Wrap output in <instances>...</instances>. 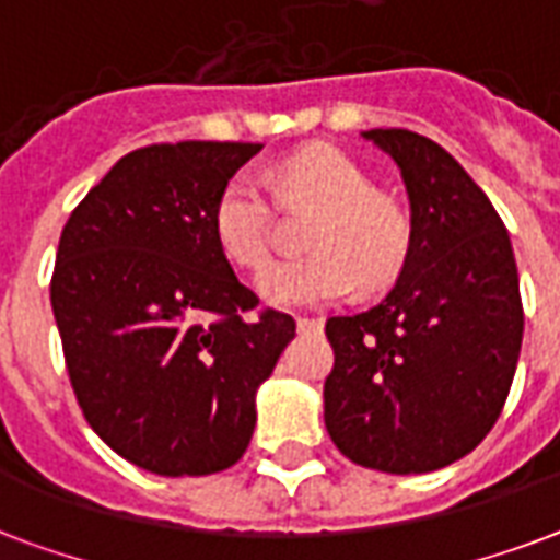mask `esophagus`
I'll return each instance as SVG.
<instances>
[{
  "label": "esophagus",
  "mask_w": 560,
  "mask_h": 560,
  "mask_svg": "<svg viewBox=\"0 0 560 560\" xmlns=\"http://www.w3.org/2000/svg\"><path fill=\"white\" fill-rule=\"evenodd\" d=\"M320 327H324V318H318V315H312V318H298V329H301V332H310V329Z\"/></svg>",
  "instance_id": "obj_1"
}]
</instances>
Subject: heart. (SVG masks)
<instances>
[{"mask_svg": "<svg viewBox=\"0 0 560 560\" xmlns=\"http://www.w3.org/2000/svg\"><path fill=\"white\" fill-rule=\"evenodd\" d=\"M277 201L318 210L310 245L315 254L277 262L257 280L271 306H320L362 283L380 289L397 280L411 250V219L397 198L376 192L374 177L336 149H310L271 172ZM212 236L224 257L245 271L271 259L275 201L257 177L233 175L212 203Z\"/></svg>", "mask_w": 560, "mask_h": 560, "instance_id": "obj_1", "label": "heart"}]
</instances>
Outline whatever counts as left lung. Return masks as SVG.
<instances>
[{"mask_svg":"<svg viewBox=\"0 0 560 560\" xmlns=\"http://www.w3.org/2000/svg\"><path fill=\"white\" fill-rule=\"evenodd\" d=\"M400 166L411 250L383 301L327 318L324 423L341 453L383 474H429L482 444L523 345L517 262L488 195L438 142L365 131Z\"/></svg>","mask_w":560,"mask_h":560,"instance_id":"1","label":"left lung"}]
</instances>
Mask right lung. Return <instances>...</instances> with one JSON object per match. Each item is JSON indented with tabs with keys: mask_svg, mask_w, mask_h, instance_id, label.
Returning <instances> with one entry per match:
<instances>
[{
	"mask_svg": "<svg viewBox=\"0 0 560 560\" xmlns=\"http://www.w3.org/2000/svg\"><path fill=\"white\" fill-rule=\"evenodd\" d=\"M259 149L131 151L60 233L51 310L78 406L104 444L158 476L240 462L257 388L294 336L292 315L259 310L212 236L215 195Z\"/></svg>",
	"mask_w": 560,
	"mask_h": 560,
	"instance_id": "obj_1",
	"label": "right lung"
}]
</instances>
